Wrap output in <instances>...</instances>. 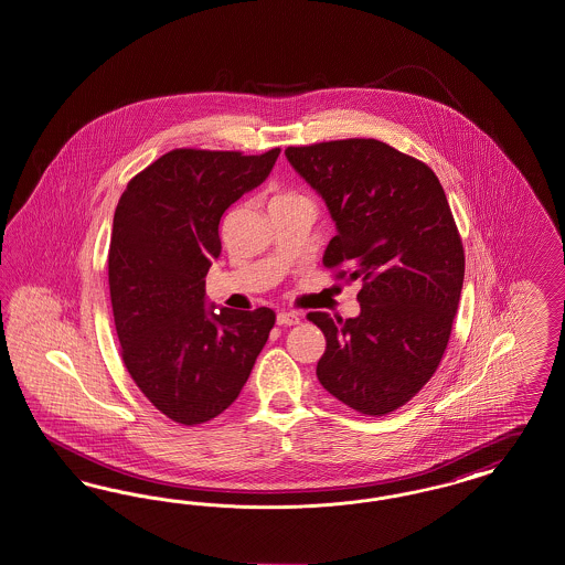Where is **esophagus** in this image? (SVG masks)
<instances>
[{"mask_svg": "<svg viewBox=\"0 0 565 565\" xmlns=\"http://www.w3.org/2000/svg\"><path fill=\"white\" fill-rule=\"evenodd\" d=\"M300 322V316L296 311H279L277 313V323L279 326H295Z\"/></svg>", "mask_w": 565, "mask_h": 565, "instance_id": "34e87169", "label": "esophagus"}]
</instances>
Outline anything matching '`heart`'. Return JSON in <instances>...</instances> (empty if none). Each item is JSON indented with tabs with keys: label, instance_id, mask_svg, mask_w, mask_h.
Returning <instances> with one entry per match:
<instances>
[{
	"label": "heart",
	"instance_id": "1",
	"mask_svg": "<svg viewBox=\"0 0 565 565\" xmlns=\"http://www.w3.org/2000/svg\"><path fill=\"white\" fill-rule=\"evenodd\" d=\"M273 203H311V201L298 190H284L273 199Z\"/></svg>",
	"mask_w": 565,
	"mask_h": 565
}]
</instances>
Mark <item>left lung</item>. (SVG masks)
Segmentation results:
<instances>
[{
	"mask_svg": "<svg viewBox=\"0 0 565 565\" xmlns=\"http://www.w3.org/2000/svg\"><path fill=\"white\" fill-rule=\"evenodd\" d=\"M296 171L337 224L323 267L362 281L360 316L311 311L326 337L318 379L371 417L408 403L447 350L463 284V245L445 190L426 162L379 139L288 146Z\"/></svg>",
	"mask_w": 565,
	"mask_h": 565,
	"instance_id": "8db88e82",
	"label": "left lung"
}]
</instances>
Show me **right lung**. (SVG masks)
<instances>
[{
    "label": "right lung",
    "instance_id": "right-lung-1",
    "mask_svg": "<svg viewBox=\"0 0 565 565\" xmlns=\"http://www.w3.org/2000/svg\"><path fill=\"white\" fill-rule=\"evenodd\" d=\"M175 148L122 192L108 252L120 355L141 394L175 424L199 426L237 401L269 339V307L205 311L220 220L279 157Z\"/></svg>",
    "mask_w": 565,
    "mask_h": 565
}]
</instances>
